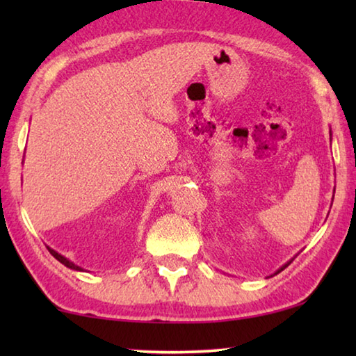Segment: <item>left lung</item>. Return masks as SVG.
<instances>
[{"instance_id":"1","label":"left lung","mask_w":356,"mask_h":356,"mask_svg":"<svg viewBox=\"0 0 356 356\" xmlns=\"http://www.w3.org/2000/svg\"><path fill=\"white\" fill-rule=\"evenodd\" d=\"M287 265H289V264H286V265H284V267H282V268H286V267H287ZM282 268H281V270H282ZM281 270H278V272H276V273H280V272H281Z\"/></svg>"}]
</instances>
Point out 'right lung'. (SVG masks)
<instances>
[{"mask_svg":"<svg viewBox=\"0 0 356 356\" xmlns=\"http://www.w3.org/2000/svg\"><path fill=\"white\" fill-rule=\"evenodd\" d=\"M48 251H50V254H51L53 257H55V259H58V261H59V262H61V264H64V265H65V267H69V268H72V270H81L80 267H78V265H75L74 262H70V261H69V259H65L64 256H61V254H58V252H56L55 250L48 248Z\"/></svg>","mask_w":356,"mask_h":356,"instance_id":"right-lung-1","label":"right lung"}]
</instances>
